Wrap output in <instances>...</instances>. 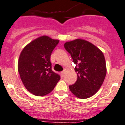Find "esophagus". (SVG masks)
Returning <instances> with one entry per match:
<instances>
[{
  "label": "esophagus",
  "instance_id": "esophagus-1",
  "mask_svg": "<svg viewBox=\"0 0 125 125\" xmlns=\"http://www.w3.org/2000/svg\"><path fill=\"white\" fill-rule=\"evenodd\" d=\"M65 73V70H64V71H63L61 72V75L62 76V77L63 76H64Z\"/></svg>",
  "mask_w": 125,
  "mask_h": 125
}]
</instances>
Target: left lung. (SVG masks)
Returning a JSON list of instances; mask_svg holds the SVG:
<instances>
[{"label":"left lung","instance_id":"1","mask_svg":"<svg viewBox=\"0 0 125 125\" xmlns=\"http://www.w3.org/2000/svg\"><path fill=\"white\" fill-rule=\"evenodd\" d=\"M64 47L76 65L74 70L78 79L69 85L70 91L80 99L90 98L98 92L105 78L106 67L103 53L91 42L82 39L67 42Z\"/></svg>","mask_w":125,"mask_h":125}]
</instances>
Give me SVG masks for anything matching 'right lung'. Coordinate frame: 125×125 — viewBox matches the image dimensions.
<instances>
[{
	"instance_id": "obj_1",
	"label": "right lung",
	"mask_w": 125,
	"mask_h": 125,
	"mask_svg": "<svg viewBox=\"0 0 125 125\" xmlns=\"http://www.w3.org/2000/svg\"><path fill=\"white\" fill-rule=\"evenodd\" d=\"M59 42L47 36L36 38L26 45L19 56L18 71L27 91L34 95L45 96L51 92L60 76L51 69L50 58Z\"/></svg>"
}]
</instances>
